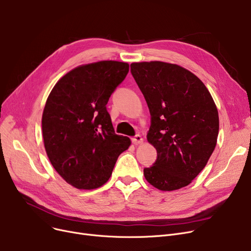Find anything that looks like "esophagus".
Wrapping results in <instances>:
<instances>
[{
  "label": "esophagus",
  "instance_id": "34e87169",
  "mask_svg": "<svg viewBox=\"0 0 251 251\" xmlns=\"http://www.w3.org/2000/svg\"><path fill=\"white\" fill-rule=\"evenodd\" d=\"M132 142L134 143V144H140V143H142L143 142V138H142V136L141 135H139V134H137L136 136H134L133 138H132Z\"/></svg>",
  "mask_w": 251,
  "mask_h": 251
}]
</instances>
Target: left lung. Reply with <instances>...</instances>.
Wrapping results in <instances>:
<instances>
[{
	"instance_id": "8db88e82",
	"label": "left lung",
	"mask_w": 251,
	"mask_h": 251,
	"mask_svg": "<svg viewBox=\"0 0 251 251\" xmlns=\"http://www.w3.org/2000/svg\"><path fill=\"white\" fill-rule=\"evenodd\" d=\"M130 67L149 105L151 125L147 138L157 152L143 175L162 191L185 187L216 148L217 105L201 79L177 64L151 61Z\"/></svg>"
}]
</instances>
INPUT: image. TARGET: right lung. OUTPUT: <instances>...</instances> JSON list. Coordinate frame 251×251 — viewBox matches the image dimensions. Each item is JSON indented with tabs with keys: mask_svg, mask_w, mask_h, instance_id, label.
<instances>
[{
	"mask_svg": "<svg viewBox=\"0 0 251 251\" xmlns=\"http://www.w3.org/2000/svg\"><path fill=\"white\" fill-rule=\"evenodd\" d=\"M129 71V64L100 61L80 65L52 87L42 119L46 152L58 174L77 189L107 182L131 140L115 134L105 105Z\"/></svg>",
	"mask_w": 251,
	"mask_h": 251,
	"instance_id": "right-lung-1",
	"label": "right lung"
}]
</instances>
